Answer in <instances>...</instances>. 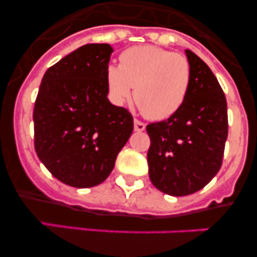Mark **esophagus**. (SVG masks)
Masks as SVG:
<instances>
[{"label": "esophagus", "instance_id": "obj_1", "mask_svg": "<svg viewBox=\"0 0 257 257\" xmlns=\"http://www.w3.org/2000/svg\"><path fill=\"white\" fill-rule=\"evenodd\" d=\"M134 128H135V131H144L145 123L144 122L139 121V119H135V121H134Z\"/></svg>", "mask_w": 257, "mask_h": 257}]
</instances>
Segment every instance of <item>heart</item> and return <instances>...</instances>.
I'll return each mask as SVG.
<instances>
[{
    "mask_svg": "<svg viewBox=\"0 0 257 257\" xmlns=\"http://www.w3.org/2000/svg\"><path fill=\"white\" fill-rule=\"evenodd\" d=\"M192 68L187 56L145 45L127 49L119 67L106 70V83L117 103H123L134 88V100L151 119L171 117L183 105L189 91Z\"/></svg>",
    "mask_w": 257,
    "mask_h": 257,
    "instance_id": "heart-1",
    "label": "heart"
}]
</instances>
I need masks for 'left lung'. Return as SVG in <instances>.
<instances>
[{
    "label": "left lung",
    "mask_w": 257,
    "mask_h": 257,
    "mask_svg": "<svg viewBox=\"0 0 257 257\" xmlns=\"http://www.w3.org/2000/svg\"><path fill=\"white\" fill-rule=\"evenodd\" d=\"M192 68L183 105L166 121L147 126V157L154 187L170 196L193 194L206 187L222 165L228 138L225 94L205 61L187 50Z\"/></svg>",
    "instance_id": "obj_1"
}]
</instances>
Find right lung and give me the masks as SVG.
Masks as SVG:
<instances>
[{"label":"right lung","instance_id":"obj_1","mask_svg":"<svg viewBox=\"0 0 257 257\" xmlns=\"http://www.w3.org/2000/svg\"><path fill=\"white\" fill-rule=\"evenodd\" d=\"M108 44H88L46 70L35 109V149L61 183L91 188L103 183L134 130L126 108L108 100Z\"/></svg>","mask_w":257,"mask_h":257}]
</instances>
